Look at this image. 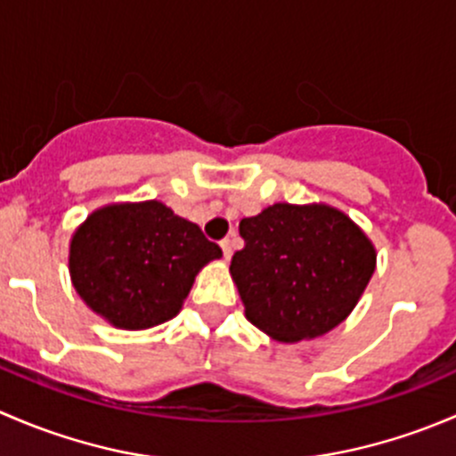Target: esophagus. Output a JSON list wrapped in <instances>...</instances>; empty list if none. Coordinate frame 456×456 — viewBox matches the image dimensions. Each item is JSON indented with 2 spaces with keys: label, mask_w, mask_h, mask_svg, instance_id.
Wrapping results in <instances>:
<instances>
[{
  "label": "esophagus",
  "mask_w": 456,
  "mask_h": 456,
  "mask_svg": "<svg viewBox=\"0 0 456 456\" xmlns=\"http://www.w3.org/2000/svg\"><path fill=\"white\" fill-rule=\"evenodd\" d=\"M220 247H223L224 260H229V257H232V240H229V238H224V240L220 242Z\"/></svg>",
  "instance_id": "esophagus-1"
}]
</instances>
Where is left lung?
<instances>
[{"label": "left lung", "mask_w": 456, "mask_h": 456, "mask_svg": "<svg viewBox=\"0 0 456 456\" xmlns=\"http://www.w3.org/2000/svg\"><path fill=\"white\" fill-rule=\"evenodd\" d=\"M232 257L245 317L278 342L315 339L342 324L369 287L377 251L364 229L326 202H275L240 220Z\"/></svg>", "instance_id": "8db88e82"}]
</instances>
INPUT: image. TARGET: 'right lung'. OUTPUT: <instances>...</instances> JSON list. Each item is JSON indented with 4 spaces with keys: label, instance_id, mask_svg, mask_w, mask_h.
<instances>
[{
    "label": "right lung",
    "instance_id": "obj_1",
    "mask_svg": "<svg viewBox=\"0 0 456 456\" xmlns=\"http://www.w3.org/2000/svg\"><path fill=\"white\" fill-rule=\"evenodd\" d=\"M223 257L199 224L160 200L99 207L70 238L68 269L81 300L123 330H145L181 314L196 275Z\"/></svg>",
    "mask_w": 456,
    "mask_h": 456
}]
</instances>
